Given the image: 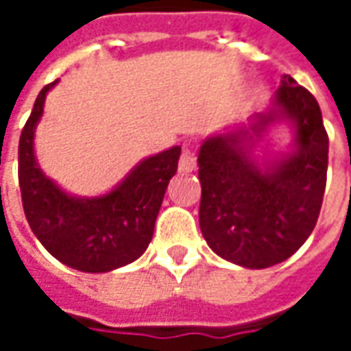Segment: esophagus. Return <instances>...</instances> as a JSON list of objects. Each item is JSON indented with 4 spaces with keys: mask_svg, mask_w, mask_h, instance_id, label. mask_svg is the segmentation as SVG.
<instances>
[{
    "mask_svg": "<svg viewBox=\"0 0 351 351\" xmlns=\"http://www.w3.org/2000/svg\"><path fill=\"white\" fill-rule=\"evenodd\" d=\"M195 167H197V156L191 150V146H184L182 156L178 161V169L184 173H190V171H195Z\"/></svg>",
    "mask_w": 351,
    "mask_h": 351,
    "instance_id": "1",
    "label": "esophagus"
}]
</instances>
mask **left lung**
Segmentation results:
<instances>
[{
	"label": "left lung",
	"instance_id": "obj_1",
	"mask_svg": "<svg viewBox=\"0 0 351 351\" xmlns=\"http://www.w3.org/2000/svg\"><path fill=\"white\" fill-rule=\"evenodd\" d=\"M274 107L250 131L206 138L197 158L203 237L220 258L248 269L282 263L301 248L316 228L327 182L329 137L316 97L284 75ZM284 117L294 122V154L261 169L240 143Z\"/></svg>",
	"mask_w": 351,
	"mask_h": 351
}]
</instances>
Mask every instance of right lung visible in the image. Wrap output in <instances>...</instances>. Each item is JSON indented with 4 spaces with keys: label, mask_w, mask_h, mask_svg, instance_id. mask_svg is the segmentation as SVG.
I'll return each instance as SVG.
<instances>
[{
    "label": "right lung",
    "mask_w": 351,
    "mask_h": 351,
    "mask_svg": "<svg viewBox=\"0 0 351 351\" xmlns=\"http://www.w3.org/2000/svg\"><path fill=\"white\" fill-rule=\"evenodd\" d=\"M56 82L39 92L20 133L19 184L24 214L35 237L58 261L82 272L112 271L141 258L152 241L167 184L178 169L180 146L141 161L107 195H67L43 175L34 156L35 125L47 92Z\"/></svg>",
    "instance_id": "obj_1"
}]
</instances>
